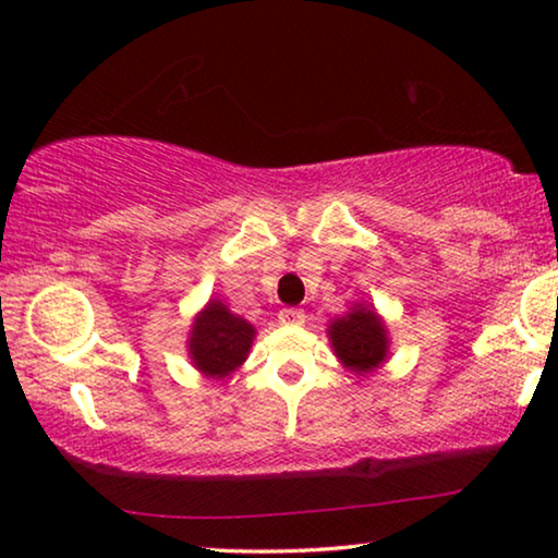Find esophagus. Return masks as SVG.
Here are the masks:
<instances>
[{
    "mask_svg": "<svg viewBox=\"0 0 558 558\" xmlns=\"http://www.w3.org/2000/svg\"><path fill=\"white\" fill-rule=\"evenodd\" d=\"M304 319H307V315H304V310L284 307V310L279 312V323L281 325H304Z\"/></svg>",
    "mask_w": 558,
    "mask_h": 558,
    "instance_id": "obj_1",
    "label": "esophagus"
}]
</instances>
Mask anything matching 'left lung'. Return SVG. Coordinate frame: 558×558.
Wrapping results in <instances>:
<instances>
[{
    "instance_id": "8db88e82",
    "label": "left lung",
    "mask_w": 558,
    "mask_h": 558,
    "mask_svg": "<svg viewBox=\"0 0 558 558\" xmlns=\"http://www.w3.org/2000/svg\"><path fill=\"white\" fill-rule=\"evenodd\" d=\"M330 340L340 361L357 373L378 368L388 350L384 323L376 312L365 307H355L348 317L335 319L330 325Z\"/></svg>"
}]
</instances>
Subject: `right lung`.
I'll return each instance as SVG.
<instances>
[{
	"mask_svg": "<svg viewBox=\"0 0 558 558\" xmlns=\"http://www.w3.org/2000/svg\"><path fill=\"white\" fill-rule=\"evenodd\" d=\"M251 340L254 327L246 319L231 315L226 304L210 302L193 325L190 355L205 376L223 378L246 361Z\"/></svg>",
	"mask_w": 558,
	"mask_h": 558,
	"instance_id": "add662e5",
	"label": "right lung"
}]
</instances>
